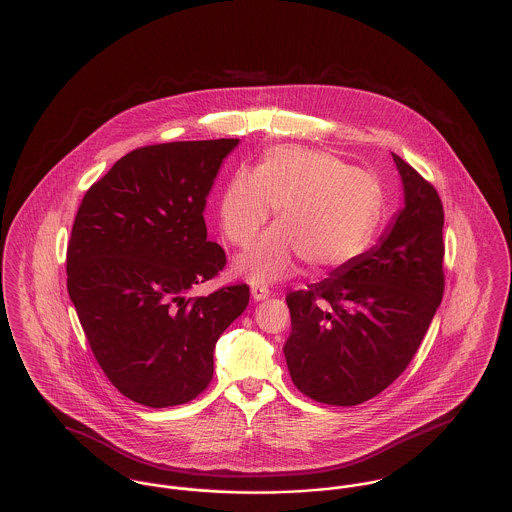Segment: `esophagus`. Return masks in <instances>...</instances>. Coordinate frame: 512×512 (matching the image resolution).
Returning <instances> with one entry per match:
<instances>
[{"label":"esophagus","mask_w":512,"mask_h":512,"mask_svg":"<svg viewBox=\"0 0 512 512\" xmlns=\"http://www.w3.org/2000/svg\"><path fill=\"white\" fill-rule=\"evenodd\" d=\"M269 296H271L269 288H265V286H251V298H253L255 302H261V300H265V298H269Z\"/></svg>","instance_id":"1"}]
</instances>
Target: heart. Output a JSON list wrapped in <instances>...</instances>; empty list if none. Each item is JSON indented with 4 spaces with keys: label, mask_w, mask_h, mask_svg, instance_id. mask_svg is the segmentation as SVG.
<instances>
[{
    "label": "heart",
    "mask_w": 512,
    "mask_h": 512,
    "mask_svg": "<svg viewBox=\"0 0 512 512\" xmlns=\"http://www.w3.org/2000/svg\"><path fill=\"white\" fill-rule=\"evenodd\" d=\"M276 210V228L236 261L251 284L267 286L294 275L300 261L310 275L349 269L370 247L384 216L376 179L343 159L298 146L269 150L253 175L236 173L220 198V228L249 245Z\"/></svg>",
    "instance_id": "1"
}]
</instances>
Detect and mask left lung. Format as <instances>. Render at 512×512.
I'll use <instances>...</instances> for the list:
<instances>
[{
	"mask_svg": "<svg viewBox=\"0 0 512 512\" xmlns=\"http://www.w3.org/2000/svg\"><path fill=\"white\" fill-rule=\"evenodd\" d=\"M392 156L405 206L380 243L349 269L286 296L288 372L319 403L351 407L384 392L417 353L444 294L442 202Z\"/></svg>",
	"mask_w": 512,
	"mask_h": 512,
	"instance_id": "1",
	"label": "left lung"
}]
</instances>
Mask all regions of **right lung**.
Wrapping results in <instances>:
<instances>
[{
    "label": "right lung",
    "mask_w": 512,
    "mask_h": 512,
    "mask_svg": "<svg viewBox=\"0 0 512 512\" xmlns=\"http://www.w3.org/2000/svg\"><path fill=\"white\" fill-rule=\"evenodd\" d=\"M237 138L132 150L79 204L66 253L68 294L101 370L146 407L195 399L214 347L249 304V286L187 292L226 267L206 241L204 206Z\"/></svg>",
    "instance_id": "add662e5"
}]
</instances>
